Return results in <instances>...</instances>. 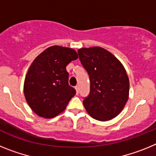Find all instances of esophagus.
Instances as JSON below:
<instances>
[{
  "instance_id": "34e87169",
  "label": "esophagus",
  "mask_w": 156,
  "mask_h": 156,
  "mask_svg": "<svg viewBox=\"0 0 156 156\" xmlns=\"http://www.w3.org/2000/svg\"><path fill=\"white\" fill-rule=\"evenodd\" d=\"M75 89H76V94H79V90H80L79 86H76L75 87Z\"/></svg>"
}]
</instances>
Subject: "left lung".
Listing matches in <instances>:
<instances>
[{"label":"left lung","instance_id":"left-lung-1","mask_svg":"<svg viewBox=\"0 0 156 156\" xmlns=\"http://www.w3.org/2000/svg\"><path fill=\"white\" fill-rule=\"evenodd\" d=\"M78 54L90 81V94L83 101L85 109L97 120L113 119L129 98V82L124 66L101 47L80 48Z\"/></svg>","mask_w":156,"mask_h":156}]
</instances>
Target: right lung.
Returning <instances> with one entry per match:
<instances>
[{
    "mask_svg": "<svg viewBox=\"0 0 156 156\" xmlns=\"http://www.w3.org/2000/svg\"><path fill=\"white\" fill-rule=\"evenodd\" d=\"M77 58L73 48L55 45L41 52L30 65L23 90L27 104L37 115L55 117L76 94L75 89L69 85L66 66Z\"/></svg>",
    "mask_w": 156,
    "mask_h": 156,
    "instance_id": "1",
    "label": "right lung"
}]
</instances>
